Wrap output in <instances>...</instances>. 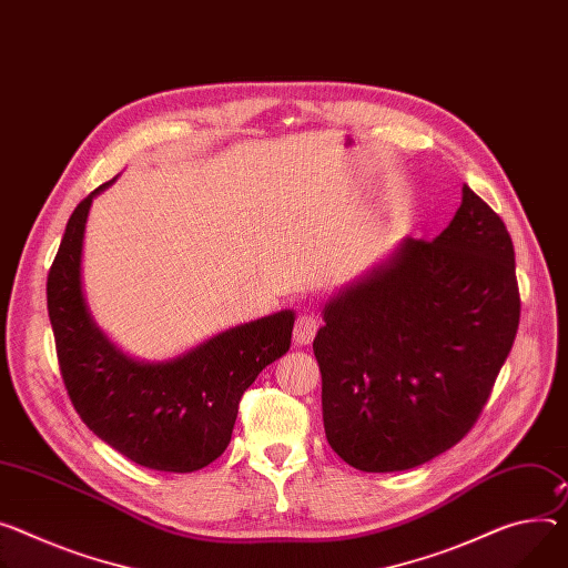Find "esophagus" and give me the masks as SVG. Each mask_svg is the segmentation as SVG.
Returning <instances> with one entry per match:
<instances>
[{
	"label": "esophagus",
	"instance_id": "34e87169",
	"mask_svg": "<svg viewBox=\"0 0 568 568\" xmlns=\"http://www.w3.org/2000/svg\"><path fill=\"white\" fill-rule=\"evenodd\" d=\"M318 316L314 312H302L295 318V327H293V341L297 345H310L318 332Z\"/></svg>",
	"mask_w": 568,
	"mask_h": 568
}]
</instances>
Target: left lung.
Masks as SVG:
<instances>
[{
	"instance_id": "left-lung-1",
	"label": "left lung",
	"mask_w": 568,
	"mask_h": 568,
	"mask_svg": "<svg viewBox=\"0 0 568 568\" xmlns=\"http://www.w3.org/2000/svg\"><path fill=\"white\" fill-rule=\"evenodd\" d=\"M518 318L511 236L464 184L439 236L405 239L325 304L314 355L332 450L359 470L394 473L459 444L491 396Z\"/></svg>"
}]
</instances>
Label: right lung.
I'll use <instances>...</instances> for the list:
<instances>
[{"label":"right lung","instance_id":"right-lung-1","mask_svg":"<svg viewBox=\"0 0 568 568\" xmlns=\"http://www.w3.org/2000/svg\"><path fill=\"white\" fill-rule=\"evenodd\" d=\"M111 182L77 204L48 275L63 384L81 420L120 455L154 470L193 473L230 446L241 396L288 353L295 316L284 310L232 327L161 364L122 355L93 323L81 291L85 221Z\"/></svg>","mask_w":568,"mask_h":568}]
</instances>
